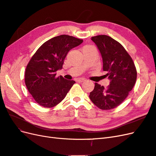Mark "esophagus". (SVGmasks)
Wrapping results in <instances>:
<instances>
[{
	"label": "esophagus",
	"instance_id": "34e87169",
	"mask_svg": "<svg viewBox=\"0 0 156 156\" xmlns=\"http://www.w3.org/2000/svg\"><path fill=\"white\" fill-rule=\"evenodd\" d=\"M85 81V79H83V78H79V79H77V81L79 82V83H82V82H83V81Z\"/></svg>",
	"mask_w": 156,
	"mask_h": 156
}]
</instances>
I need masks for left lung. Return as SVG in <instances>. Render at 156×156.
<instances>
[{
	"label": "left lung",
	"instance_id": "left-lung-1",
	"mask_svg": "<svg viewBox=\"0 0 156 156\" xmlns=\"http://www.w3.org/2000/svg\"><path fill=\"white\" fill-rule=\"evenodd\" d=\"M91 40L100 51L103 69L110 80L107 88L95 83L89 98L102 110H110L120 105L133 88L136 70L133 60L119 42L107 35L93 36Z\"/></svg>",
	"mask_w": 156,
	"mask_h": 156
}]
</instances>
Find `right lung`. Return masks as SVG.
Here are the masks:
<instances>
[{
	"mask_svg": "<svg viewBox=\"0 0 156 156\" xmlns=\"http://www.w3.org/2000/svg\"><path fill=\"white\" fill-rule=\"evenodd\" d=\"M83 41L68 35L58 36L45 41L32 56L25 70V84L39 105L53 107L66 96L75 82L61 75L56 77V72L62 68L69 50Z\"/></svg>",
	"mask_w": 156,
	"mask_h": 156,
	"instance_id": "obj_1",
	"label": "right lung"
}]
</instances>
